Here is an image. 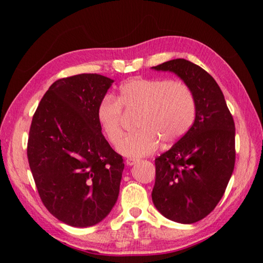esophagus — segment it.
Instances as JSON below:
<instances>
[{
    "label": "esophagus",
    "mask_w": 263,
    "mask_h": 263,
    "mask_svg": "<svg viewBox=\"0 0 263 263\" xmlns=\"http://www.w3.org/2000/svg\"><path fill=\"white\" fill-rule=\"evenodd\" d=\"M139 160L138 159H133V158H130V159H126V164H128V166H133V164H136Z\"/></svg>",
    "instance_id": "1"
}]
</instances>
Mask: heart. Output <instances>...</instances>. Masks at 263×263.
Here are the masks:
<instances>
[{
  "mask_svg": "<svg viewBox=\"0 0 263 263\" xmlns=\"http://www.w3.org/2000/svg\"><path fill=\"white\" fill-rule=\"evenodd\" d=\"M122 106L139 110V130L118 141V153L126 158H141L164 144L181 139L195 122L197 104L188 84L176 80L135 78L124 82L117 96H105L96 109V119L103 135L115 144L122 135Z\"/></svg>",
  "mask_w": 263,
  "mask_h": 263,
  "instance_id": "heart-1",
  "label": "heart"
}]
</instances>
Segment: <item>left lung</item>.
Here are the masks:
<instances>
[{"instance_id":"obj_1","label":"left lung","mask_w":263,"mask_h":263,"mask_svg":"<svg viewBox=\"0 0 263 263\" xmlns=\"http://www.w3.org/2000/svg\"><path fill=\"white\" fill-rule=\"evenodd\" d=\"M188 84L197 104L195 122L171 149L155 159L152 201L168 219L193 224L206 217L225 193L235 162V126L219 86L185 59L152 67Z\"/></svg>"}]
</instances>
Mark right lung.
<instances>
[{
	"label": "right lung",
	"mask_w": 263,
	"mask_h": 263,
	"mask_svg": "<svg viewBox=\"0 0 263 263\" xmlns=\"http://www.w3.org/2000/svg\"><path fill=\"white\" fill-rule=\"evenodd\" d=\"M112 83L100 74L58 80L31 123L28 160L39 196L53 216L74 228L99 224L118 198L123 158L96 119Z\"/></svg>",
	"instance_id": "add662e5"
}]
</instances>
